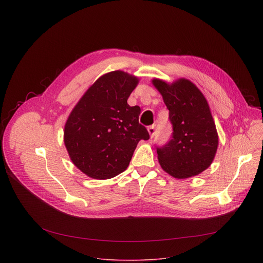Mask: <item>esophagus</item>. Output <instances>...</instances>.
<instances>
[{
  "mask_svg": "<svg viewBox=\"0 0 263 263\" xmlns=\"http://www.w3.org/2000/svg\"><path fill=\"white\" fill-rule=\"evenodd\" d=\"M147 132H148L149 136H151V138H153L156 133V129L154 126H149V127H147Z\"/></svg>",
  "mask_w": 263,
  "mask_h": 263,
  "instance_id": "obj_1",
  "label": "esophagus"
}]
</instances>
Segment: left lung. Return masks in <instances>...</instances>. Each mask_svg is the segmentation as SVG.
I'll use <instances>...</instances> for the list:
<instances>
[{
	"instance_id": "left-lung-1",
	"label": "left lung",
	"mask_w": 263,
	"mask_h": 263,
	"mask_svg": "<svg viewBox=\"0 0 263 263\" xmlns=\"http://www.w3.org/2000/svg\"><path fill=\"white\" fill-rule=\"evenodd\" d=\"M163 98L173 125L172 138L157 146L158 161L164 172L177 179L197 176L212 163L218 135L207 100L190 80L181 78L172 84L153 79Z\"/></svg>"
}]
</instances>
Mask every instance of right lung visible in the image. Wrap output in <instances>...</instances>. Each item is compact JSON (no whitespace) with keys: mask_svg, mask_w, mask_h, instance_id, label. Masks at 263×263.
<instances>
[{"mask_svg":"<svg viewBox=\"0 0 263 263\" xmlns=\"http://www.w3.org/2000/svg\"><path fill=\"white\" fill-rule=\"evenodd\" d=\"M138 78L115 70L101 76L73 107L64 126L70 160L86 176L105 180L129 165L139 140L148 132L139 124L140 108L127 100Z\"/></svg>","mask_w":263,"mask_h":263,"instance_id":"1","label":"right lung"}]
</instances>
